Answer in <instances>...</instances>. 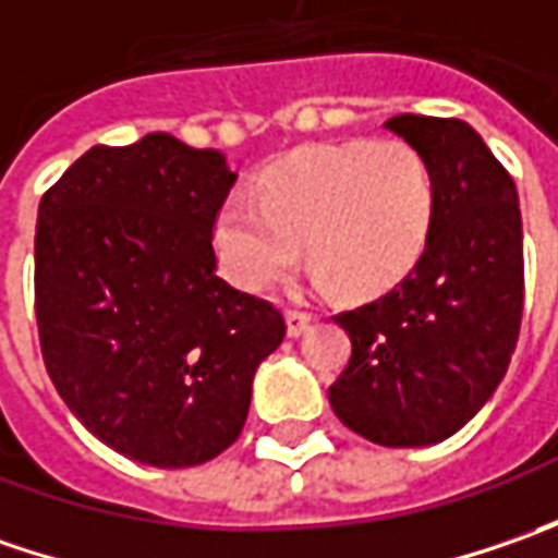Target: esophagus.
Here are the masks:
<instances>
[{
	"mask_svg": "<svg viewBox=\"0 0 558 558\" xmlns=\"http://www.w3.org/2000/svg\"><path fill=\"white\" fill-rule=\"evenodd\" d=\"M286 323H289V338H298V335H304L311 329L313 316L304 311H289L286 313Z\"/></svg>",
	"mask_w": 558,
	"mask_h": 558,
	"instance_id": "obj_1",
	"label": "esophagus"
}]
</instances>
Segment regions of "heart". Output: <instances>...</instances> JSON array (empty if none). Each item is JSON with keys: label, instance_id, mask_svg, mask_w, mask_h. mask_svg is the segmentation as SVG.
<instances>
[{"label": "heart", "instance_id": "heart-1", "mask_svg": "<svg viewBox=\"0 0 558 558\" xmlns=\"http://www.w3.org/2000/svg\"><path fill=\"white\" fill-rule=\"evenodd\" d=\"M435 173L407 140L313 145L269 167L257 195H229L214 220L226 276L247 291L298 260L304 239L319 286L369 298L416 267L435 223Z\"/></svg>", "mask_w": 558, "mask_h": 558}]
</instances>
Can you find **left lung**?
Wrapping results in <instances>:
<instances>
[{
    "instance_id": "8db88e82",
    "label": "left lung",
    "mask_w": 558,
    "mask_h": 558,
    "mask_svg": "<svg viewBox=\"0 0 558 558\" xmlns=\"http://www.w3.org/2000/svg\"><path fill=\"white\" fill-rule=\"evenodd\" d=\"M385 126L432 163L435 223L395 289L335 316L354 351L329 403L373 444L428 447L504 381L525 304L522 214L512 177L465 120L397 114Z\"/></svg>"
}]
</instances>
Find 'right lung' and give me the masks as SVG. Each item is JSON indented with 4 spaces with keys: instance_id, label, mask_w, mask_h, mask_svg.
I'll return each mask as SVG.
<instances>
[{
    "instance_id": "1",
    "label": "right lung",
    "mask_w": 558,
    "mask_h": 558,
    "mask_svg": "<svg viewBox=\"0 0 558 558\" xmlns=\"http://www.w3.org/2000/svg\"><path fill=\"white\" fill-rule=\"evenodd\" d=\"M235 173L170 133L96 145L43 195L36 326L61 400L130 460L185 469L242 435L251 381L286 338L264 298L217 276Z\"/></svg>"
}]
</instances>
